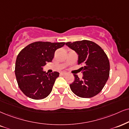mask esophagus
I'll use <instances>...</instances> for the list:
<instances>
[{
	"instance_id": "obj_1",
	"label": "esophagus",
	"mask_w": 129,
	"mask_h": 129,
	"mask_svg": "<svg viewBox=\"0 0 129 129\" xmlns=\"http://www.w3.org/2000/svg\"><path fill=\"white\" fill-rule=\"evenodd\" d=\"M60 75H67L68 73L64 72H62L60 73Z\"/></svg>"
}]
</instances>
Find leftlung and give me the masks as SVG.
<instances>
[{"mask_svg":"<svg viewBox=\"0 0 129 129\" xmlns=\"http://www.w3.org/2000/svg\"><path fill=\"white\" fill-rule=\"evenodd\" d=\"M78 54V64L83 77L80 79L74 74L75 81L70 84L71 90L77 96L90 98L102 91L109 76L110 65L107 55L96 43L88 40L66 43Z\"/></svg>","mask_w":129,"mask_h":129,"instance_id":"obj_1","label":"left lung"}]
</instances>
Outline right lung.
<instances>
[{
  "label": "right lung",
  "mask_w": 129,
  "mask_h": 129,
  "mask_svg": "<svg viewBox=\"0 0 129 129\" xmlns=\"http://www.w3.org/2000/svg\"><path fill=\"white\" fill-rule=\"evenodd\" d=\"M65 42H38L29 44L20 52L15 62V74L19 88L29 98L41 100L52 91L59 73L48 74L43 71L47 62H51L55 50Z\"/></svg>",
  "instance_id": "add662e5"
}]
</instances>
